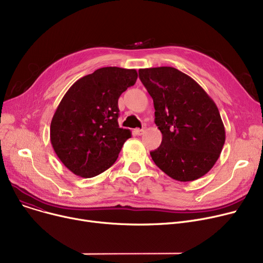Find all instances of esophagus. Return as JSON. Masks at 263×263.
Segmentation results:
<instances>
[{"label": "esophagus", "instance_id": "34e87169", "mask_svg": "<svg viewBox=\"0 0 263 263\" xmlns=\"http://www.w3.org/2000/svg\"><path fill=\"white\" fill-rule=\"evenodd\" d=\"M144 129H135V134L136 135H142L144 133Z\"/></svg>", "mask_w": 263, "mask_h": 263}]
</instances>
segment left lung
Listing matches in <instances>:
<instances>
[{
  "mask_svg": "<svg viewBox=\"0 0 263 263\" xmlns=\"http://www.w3.org/2000/svg\"><path fill=\"white\" fill-rule=\"evenodd\" d=\"M139 74L154 99L155 122L162 133L160 147L150 153L154 162L181 182L204 176L226 139L216 104L196 81L176 68L140 69Z\"/></svg>",
  "mask_w": 263,
  "mask_h": 263,
  "instance_id": "left-lung-1",
  "label": "left lung"
}]
</instances>
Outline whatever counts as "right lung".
<instances>
[{
  "label": "right lung",
  "mask_w": 263,
  "mask_h": 263,
  "mask_svg": "<svg viewBox=\"0 0 263 263\" xmlns=\"http://www.w3.org/2000/svg\"><path fill=\"white\" fill-rule=\"evenodd\" d=\"M135 69L104 67L78 80L53 115L50 140L74 175L91 178L109 168L131 131L119 128L118 99L135 84Z\"/></svg>",
  "instance_id": "obj_1"
}]
</instances>
